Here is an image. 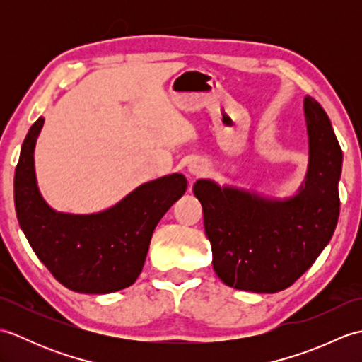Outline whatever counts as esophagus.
<instances>
[{
    "mask_svg": "<svg viewBox=\"0 0 362 362\" xmlns=\"http://www.w3.org/2000/svg\"><path fill=\"white\" fill-rule=\"evenodd\" d=\"M205 171V165L201 163V161H193V163L189 165V174L191 175H201Z\"/></svg>",
    "mask_w": 362,
    "mask_h": 362,
    "instance_id": "34e87169",
    "label": "esophagus"
}]
</instances>
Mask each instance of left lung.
<instances>
[{
	"label": "left lung",
	"instance_id": "left-lung-1",
	"mask_svg": "<svg viewBox=\"0 0 362 362\" xmlns=\"http://www.w3.org/2000/svg\"><path fill=\"white\" fill-rule=\"evenodd\" d=\"M310 169L300 193L284 202L263 201L233 188L197 180L213 267L227 286L252 292L289 288L324 250L339 218L342 151L325 110L305 96Z\"/></svg>",
	"mask_w": 362,
	"mask_h": 362
}]
</instances>
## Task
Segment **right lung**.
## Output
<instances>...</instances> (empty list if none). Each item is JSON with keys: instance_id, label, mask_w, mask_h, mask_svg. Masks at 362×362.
<instances>
[{"instance_id": "add662e5", "label": "right lung", "mask_w": 362, "mask_h": 362, "mask_svg": "<svg viewBox=\"0 0 362 362\" xmlns=\"http://www.w3.org/2000/svg\"><path fill=\"white\" fill-rule=\"evenodd\" d=\"M43 118L23 141L13 197L20 227L38 259L59 283L82 294H109L140 275L153 228L187 191L182 174L144 183L119 204L98 214L56 213L37 189L34 146Z\"/></svg>"}]
</instances>
